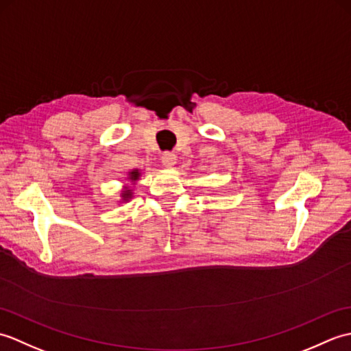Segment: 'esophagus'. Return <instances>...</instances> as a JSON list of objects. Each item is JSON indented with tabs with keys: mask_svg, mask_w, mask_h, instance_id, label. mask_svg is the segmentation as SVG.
Here are the masks:
<instances>
[{
	"mask_svg": "<svg viewBox=\"0 0 351 351\" xmlns=\"http://www.w3.org/2000/svg\"><path fill=\"white\" fill-rule=\"evenodd\" d=\"M161 161L166 167H175L176 164V155L173 152H164L162 156H161Z\"/></svg>",
	"mask_w": 351,
	"mask_h": 351,
	"instance_id": "1",
	"label": "esophagus"
}]
</instances>
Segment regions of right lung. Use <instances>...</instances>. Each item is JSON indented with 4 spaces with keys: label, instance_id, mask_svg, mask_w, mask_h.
<instances>
[{
    "label": "right lung",
    "instance_id": "right-lung-1",
    "mask_svg": "<svg viewBox=\"0 0 351 351\" xmlns=\"http://www.w3.org/2000/svg\"><path fill=\"white\" fill-rule=\"evenodd\" d=\"M141 178V170L140 169H132L131 171H128V176L125 180V185L121 190V199L117 200L119 204H126L134 197V189H136V184L138 182V180Z\"/></svg>",
    "mask_w": 351,
    "mask_h": 351
}]
</instances>
